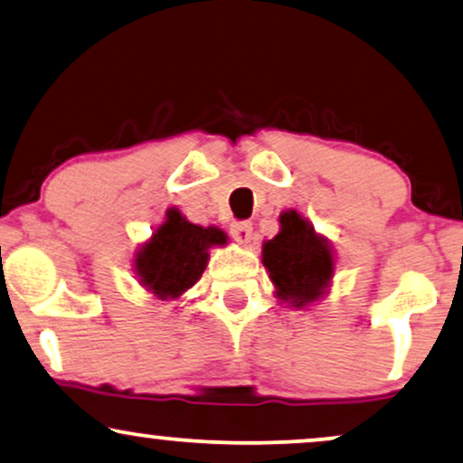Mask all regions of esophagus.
I'll list each match as a JSON object with an SVG mask.
<instances>
[{
  "instance_id": "esophagus-1",
  "label": "esophagus",
  "mask_w": 463,
  "mask_h": 463,
  "mask_svg": "<svg viewBox=\"0 0 463 463\" xmlns=\"http://www.w3.org/2000/svg\"><path fill=\"white\" fill-rule=\"evenodd\" d=\"M231 235L237 243L248 245L251 241V224H250V222H232Z\"/></svg>"
}]
</instances>
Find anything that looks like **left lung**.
<instances>
[{
	"mask_svg": "<svg viewBox=\"0 0 463 463\" xmlns=\"http://www.w3.org/2000/svg\"><path fill=\"white\" fill-rule=\"evenodd\" d=\"M262 265L275 286V297L303 309L329 290L335 256L329 239L318 235L307 218L288 209L279 215V232L262 243Z\"/></svg>",
	"mask_w": 463,
	"mask_h": 463,
	"instance_id": "8db88e82",
	"label": "left lung"
}]
</instances>
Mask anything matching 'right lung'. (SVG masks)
<instances>
[{
    "label": "right lung",
    "mask_w": 463,
    "mask_h": 463,
    "mask_svg": "<svg viewBox=\"0 0 463 463\" xmlns=\"http://www.w3.org/2000/svg\"><path fill=\"white\" fill-rule=\"evenodd\" d=\"M213 245H226L222 228L192 224L171 207L134 256L138 284L160 301L179 299L201 279Z\"/></svg>",
    "instance_id": "1"
}]
</instances>
